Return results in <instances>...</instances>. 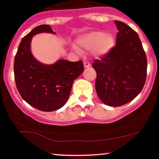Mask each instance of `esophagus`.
<instances>
[{
	"instance_id": "obj_1",
	"label": "esophagus",
	"mask_w": 159,
	"mask_h": 159,
	"mask_svg": "<svg viewBox=\"0 0 159 159\" xmlns=\"http://www.w3.org/2000/svg\"><path fill=\"white\" fill-rule=\"evenodd\" d=\"M84 68H89L90 66V63L87 61L84 62Z\"/></svg>"
}]
</instances>
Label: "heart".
<instances>
[{
    "instance_id": "heart-1",
    "label": "heart",
    "mask_w": 159,
    "mask_h": 159,
    "mask_svg": "<svg viewBox=\"0 0 159 159\" xmlns=\"http://www.w3.org/2000/svg\"><path fill=\"white\" fill-rule=\"evenodd\" d=\"M80 47L88 51H92L96 57L107 55L114 48L115 40L111 34H106L102 31H92L82 35L78 39ZM76 51H78L75 48Z\"/></svg>"
}]
</instances>
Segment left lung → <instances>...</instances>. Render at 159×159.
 <instances>
[{
    "label": "left lung",
    "instance_id": "8db88e82",
    "mask_svg": "<svg viewBox=\"0 0 159 159\" xmlns=\"http://www.w3.org/2000/svg\"><path fill=\"white\" fill-rule=\"evenodd\" d=\"M118 32L116 45L107 55L95 60L96 87L105 105L119 107L140 93L147 78V61L138 34L126 24L114 21Z\"/></svg>",
    "mask_w": 159,
    "mask_h": 159
}]
</instances>
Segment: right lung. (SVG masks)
<instances>
[{
  "instance_id": "obj_1",
  "label": "right lung",
  "mask_w": 159,
  "mask_h": 159,
  "mask_svg": "<svg viewBox=\"0 0 159 159\" xmlns=\"http://www.w3.org/2000/svg\"><path fill=\"white\" fill-rule=\"evenodd\" d=\"M41 33L55 34L50 25L36 27L21 39L14 61V75L18 91L25 102L39 111H54L67 102L73 81L84 72L82 61L58 60L44 64L30 51L33 36Z\"/></svg>"
}]
</instances>
